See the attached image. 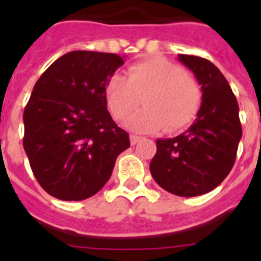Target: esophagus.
<instances>
[{
	"label": "esophagus",
	"instance_id": "esophagus-1",
	"mask_svg": "<svg viewBox=\"0 0 261 261\" xmlns=\"http://www.w3.org/2000/svg\"><path fill=\"white\" fill-rule=\"evenodd\" d=\"M141 140H142V137H140V136H135V135L130 136V144L132 145H136L137 142L141 141Z\"/></svg>",
	"mask_w": 261,
	"mask_h": 261
}]
</instances>
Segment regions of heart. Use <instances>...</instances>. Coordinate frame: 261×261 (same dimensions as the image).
<instances>
[{"label":"heart","mask_w":261,"mask_h":261,"mask_svg":"<svg viewBox=\"0 0 261 261\" xmlns=\"http://www.w3.org/2000/svg\"><path fill=\"white\" fill-rule=\"evenodd\" d=\"M145 107L129 119L138 132H177L195 120L201 106V89L181 66L163 57L136 62L126 70L108 78L105 98L116 120L130 116L140 102Z\"/></svg>","instance_id":"b5f03b06"}]
</instances>
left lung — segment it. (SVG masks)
Segmentation results:
<instances>
[{
	"label": "left lung",
	"instance_id": "1",
	"mask_svg": "<svg viewBox=\"0 0 261 261\" xmlns=\"http://www.w3.org/2000/svg\"><path fill=\"white\" fill-rule=\"evenodd\" d=\"M177 59L201 86V107L186 132L156 140L150 172L167 192L193 197L213 191L231 171L242 125L237 98L220 69L202 57Z\"/></svg>",
	"mask_w": 261,
	"mask_h": 261
}]
</instances>
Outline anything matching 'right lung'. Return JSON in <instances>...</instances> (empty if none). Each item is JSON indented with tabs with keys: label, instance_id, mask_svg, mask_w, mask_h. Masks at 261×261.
<instances>
[{
	"label": "right lung",
	"instance_id": "right-lung-1",
	"mask_svg": "<svg viewBox=\"0 0 261 261\" xmlns=\"http://www.w3.org/2000/svg\"><path fill=\"white\" fill-rule=\"evenodd\" d=\"M123 64L115 53L73 50L34 86L23 112V147L36 180L53 197L80 201L95 195L130 146L105 98L108 78Z\"/></svg>",
	"mask_w": 261,
	"mask_h": 261
}]
</instances>
